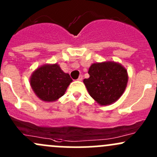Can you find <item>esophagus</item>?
Here are the masks:
<instances>
[{
	"label": "esophagus",
	"instance_id": "obj_1",
	"mask_svg": "<svg viewBox=\"0 0 157 157\" xmlns=\"http://www.w3.org/2000/svg\"><path fill=\"white\" fill-rule=\"evenodd\" d=\"M82 80H83V75H80L79 76L78 79H77V80H79V81H81Z\"/></svg>",
	"mask_w": 157,
	"mask_h": 157
}]
</instances>
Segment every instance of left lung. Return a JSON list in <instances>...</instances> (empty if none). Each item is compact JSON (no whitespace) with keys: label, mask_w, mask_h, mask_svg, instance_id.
Segmentation results:
<instances>
[{"label":"left lung","mask_w":157,"mask_h":157,"mask_svg":"<svg viewBox=\"0 0 157 157\" xmlns=\"http://www.w3.org/2000/svg\"><path fill=\"white\" fill-rule=\"evenodd\" d=\"M90 77L83 83L90 93L101 105H108L120 98L128 82L126 69L113 62L92 64L89 69Z\"/></svg>","instance_id":"obj_1"}]
</instances>
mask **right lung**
Listing matches in <instances>:
<instances>
[{
	"label": "right lung",
	"mask_w": 157,
	"mask_h": 157,
	"mask_svg": "<svg viewBox=\"0 0 157 157\" xmlns=\"http://www.w3.org/2000/svg\"><path fill=\"white\" fill-rule=\"evenodd\" d=\"M71 82L70 75L64 73L57 64L41 66L30 80L31 88L44 101H53L62 97Z\"/></svg>",
	"instance_id": "obj_1"
}]
</instances>
